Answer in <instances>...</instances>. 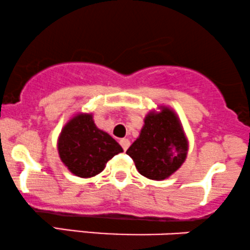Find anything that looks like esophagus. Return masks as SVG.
<instances>
[{
  "label": "esophagus",
  "instance_id": "esophagus-1",
  "mask_svg": "<svg viewBox=\"0 0 250 250\" xmlns=\"http://www.w3.org/2000/svg\"><path fill=\"white\" fill-rule=\"evenodd\" d=\"M120 145L122 146L123 150H127L129 148V146H130V141H129L128 139H121L120 140Z\"/></svg>",
  "mask_w": 250,
  "mask_h": 250
}]
</instances>
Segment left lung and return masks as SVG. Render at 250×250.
<instances>
[{
	"label": "left lung",
	"mask_w": 250,
	"mask_h": 250,
	"mask_svg": "<svg viewBox=\"0 0 250 250\" xmlns=\"http://www.w3.org/2000/svg\"><path fill=\"white\" fill-rule=\"evenodd\" d=\"M188 141L173 110L163 107L149 113L139 139L128 148L139 173L150 180H165L185 162Z\"/></svg>",
	"instance_id": "obj_1"
}]
</instances>
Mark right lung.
Segmentation results:
<instances>
[{
    "mask_svg": "<svg viewBox=\"0 0 250 250\" xmlns=\"http://www.w3.org/2000/svg\"><path fill=\"white\" fill-rule=\"evenodd\" d=\"M59 154L74 175L91 177L100 174L105 165L123 149L110 135L100 130L91 114H79L62 129Z\"/></svg>",
    "mask_w": 250,
    "mask_h": 250,
    "instance_id": "obj_1",
    "label": "right lung"
}]
</instances>
